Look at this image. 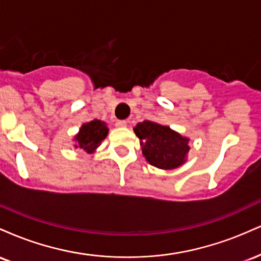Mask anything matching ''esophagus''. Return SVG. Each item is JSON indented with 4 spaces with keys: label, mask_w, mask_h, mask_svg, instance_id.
Listing matches in <instances>:
<instances>
[{
    "label": "esophagus",
    "mask_w": 261,
    "mask_h": 261,
    "mask_svg": "<svg viewBox=\"0 0 261 261\" xmlns=\"http://www.w3.org/2000/svg\"><path fill=\"white\" fill-rule=\"evenodd\" d=\"M126 125H127L126 120H118L115 122L116 127H126Z\"/></svg>",
    "instance_id": "esophagus-1"
}]
</instances>
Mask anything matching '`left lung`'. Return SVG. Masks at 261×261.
Segmentation results:
<instances>
[{
    "label": "left lung",
    "instance_id": "8db88e82",
    "mask_svg": "<svg viewBox=\"0 0 261 261\" xmlns=\"http://www.w3.org/2000/svg\"><path fill=\"white\" fill-rule=\"evenodd\" d=\"M141 141L142 153L149 164L160 169H175L187 161L189 139L169 126L146 120L134 127Z\"/></svg>",
    "mask_w": 261,
    "mask_h": 261
}]
</instances>
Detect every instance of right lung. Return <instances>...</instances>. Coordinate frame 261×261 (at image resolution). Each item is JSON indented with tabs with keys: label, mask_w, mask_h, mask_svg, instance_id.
<instances>
[{
	"label": "right lung",
	"mask_w": 261,
	"mask_h": 261,
	"mask_svg": "<svg viewBox=\"0 0 261 261\" xmlns=\"http://www.w3.org/2000/svg\"><path fill=\"white\" fill-rule=\"evenodd\" d=\"M108 128L104 121L94 120L86 122L80 128V133L74 136L76 145L74 147L86 151L87 153H93L100 146L101 141L107 137Z\"/></svg>",
	"instance_id": "add662e5"
}]
</instances>
